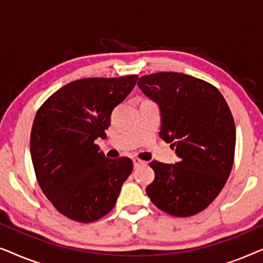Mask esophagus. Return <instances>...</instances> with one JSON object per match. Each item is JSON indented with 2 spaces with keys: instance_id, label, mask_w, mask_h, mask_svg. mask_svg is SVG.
Wrapping results in <instances>:
<instances>
[{
  "instance_id": "1",
  "label": "esophagus",
  "mask_w": 263,
  "mask_h": 263,
  "mask_svg": "<svg viewBox=\"0 0 263 263\" xmlns=\"http://www.w3.org/2000/svg\"><path fill=\"white\" fill-rule=\"evenodd\" d=\"M133 164H134V167H139L141 166V165H143V161L138 159V158H135V159H133Z\"/></svg>"
}]
</instances>
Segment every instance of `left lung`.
I'll list each match as a JSON object with an SVG mask.
<instances>
[{"label": "left lung", "mask_w": 263, "mask_h": 263, "mask_svg": "<svg viewBox=\"0 0 263 263\" xmlns=\"http://www.w3.org/2000/svg\"><path fill=\"white\" fill-rule=\"evenodd\" d=\"M138 86L159 106V136L179 158L176 164L151 161L156 177L147 195L175 217L199 213L224 188L233 165L236 129L228 103L214 86L182 73L145 75Z\"/></svg>", "instance_id": "obj_1"}]
</instances>
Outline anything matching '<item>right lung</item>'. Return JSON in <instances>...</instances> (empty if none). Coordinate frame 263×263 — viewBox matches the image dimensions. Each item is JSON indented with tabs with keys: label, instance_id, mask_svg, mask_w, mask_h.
<instances>
[{
	"label": "right lung",
	"instance_id": "1",
	"mask_svg": "<svg viewBox=\"0 0 263 263\" xmlns=\"http://www.w3.org/2000/svg\"><path fill=\"white\" fill-rule=\"evenodd\" d=\"M138 78L69 82L35 114L30 141L35 176L45 196L67 218L91 222L106 215L132 174L129 158L109 159L95 141L106 138L111 114Z\"/></svg>",
	"mask_w": 263,
	"mask_h": 263
}]
</instances>
